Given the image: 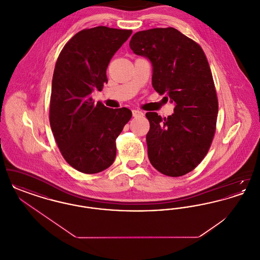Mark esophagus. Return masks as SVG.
<instances>
[{
    "label": "esophagus",
    "instance_id": "1",
    "mask_svg": "<svg viewBox=\"0 0 260 260\" xmlns=\"http://www.w3.org/2000/svg\"><path fill=\"white\" fill-rule=\"evenodd\" d=\"M133 116H134V117L143 116V112L139 111V110H133Z\"/></svg>",
    "mask_w": 260,
    "mask_h": 260
}]
</instances>
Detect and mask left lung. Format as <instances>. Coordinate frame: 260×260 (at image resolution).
<instances>
[{
	"mask_svg": "<svg viewBox=\"0 0 260 260\" xmlns=\"http://www.w3.org/2000/svg\"><path fill=\"white\" fill-rule=\"evenodd\" d=\"M129 48L152 64V85L174 103L161 118L146 113L151 165L169 176L193 171L207 155L215 133L218 102L206 54L196 42L173 27L139 31Z\"/></svg>",
	"mask_w": 260,
	"mask_h": 260,
	"instance_id": "1",
	"label": "left lung"
}]
</instances>
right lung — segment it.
Masks as SVG:
<instances>
[{
	"mask_svg": "<svg viewBox=\"0 0 260 260\" xmlns=\"http://www.w3.org/2000/svg\"><path fill=\"white\" fill-rule=\"evenodd\" d=\"M132 30L84 29L64 46L51 84L50 123L63 158L84 173L106 170L116 157V138L132 118L125 107L110 109L90 98L107 83L106 69Z\"/></svg>",
	"mask_w": 260,
	"mask_h": 260,
	"instance_id": "right-lung-1",
	"label": "right lung"
}]
</instances>
